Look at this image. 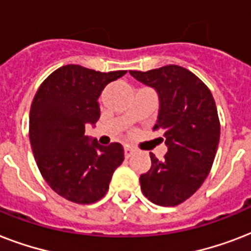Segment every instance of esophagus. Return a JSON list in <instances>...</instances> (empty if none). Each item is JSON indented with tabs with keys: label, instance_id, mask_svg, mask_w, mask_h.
Here are the masks:
<instances>
[{
	"label": "esophagus",
	"instance_id": "esophagus-1",
	"mask_svg": "<svg viewBox=\"0 0 251 251\" xmlns=\"http://www.w3.org/2000/svg\"><path fill=\"white\" fill-rule=\"evenodd\" d=\"M135 153V150L131 149L130 146H125V157H131Z\"/></svg>",
	"mask_w": 251,
	"mask_h": 251
}]
</instances>
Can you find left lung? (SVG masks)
I'll use <instances>...</instances> for the list:
<instances>
[{
  "label": "left lung",
  "instance_id": "obj_1",
  "mask_svg": "<svg viewBox=\"0 0 251 251\" xmlns=\"http://www.w3.org/2000/svg\"><path fill=\"white\" fill-rule=\"evenodd\" d=\"M130 74L159 95V116L153 130H161L168 147L164 160L153 153L151 168L139 178L149 201L164 207L190 198L214 164L220 139V121L208 87L187 69L167 65Z\"/></svg>",
  "mask_w": 251,
  "mask_h": 251
}]
</instances>
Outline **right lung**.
I'll return each instance as SVG.
<instances>
[{
  "label": "right lung",
  "mask_w": 251,
  "mask_h": 251,
  "mask_svg": "<svg viewBox=\"0 0 251 251\" xmlns=\"http://www.w3.org/2000/svg\"><path fill=\"white\" fill-rule=\"evenodd\" d=\"M126 70L100 73L80 65L53 72L39 87L29 110V142L41 176L57 194L90 204L109 189L124 161L120 143L99 145L84 135L100 117L98 99L104 87Z\"/></svg>",
  "instance_id": "obj_1"
}]
</instances>
